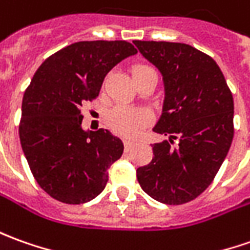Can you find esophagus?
Here are the masks:
<instances>
[{
  "instance_id": "obj_1",
  "label": "esophagus",
  "mask_w": 250,
  "mask_h": 250,
  "mask_svg": "<svg viewBox=\"0 0 250 250\" xmlns=\"http://www.w3.org/2000/svg\"><path fill=\"white\" fill-rule=\"evenodd\" d=\"M132 146H134V142H132V141H130V139H125V150L128 152V150H130V149H131Z\"/></svg>"
}]
</instances>
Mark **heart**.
<instances>
[{
	"mask_svg": "<svg viewBox=\"0 0 250 250\" xmlns=\"http://www.w3.org/2000/svg\"><path fill=\"white\" fill-rule=\"evenodd\" d=\"M153 69L145 64H137L131 69L132 78L137 79L144 74L152 72ZM108 125L115 132L125 137H135L142 131L150 122V113L145 109H132L127 106H116L108 113Z\"/></svg>",
	"mask_w": 250,
	"mask_h": 250,
	"instance_id": "heart-1",
	"label": "heart"
}]
</instances>
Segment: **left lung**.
Returning a JSON list of instances; mask_svg holds the SVG:
<instances>
[{"label": "left lung", "instance_id": "obj_1", "mask_svg": "<svg viewBox=\"0 0 250 250\" xmlns=\"http://www.w3.org/2000/svg\"><path fill=\"white\" fill-rule=\"evenodd\" d=\"M134 43L163 76V112L153 131L169 137L152 146V161L137 169L138 182L159 203H189L212 183L231 146V91L216 61L196 47L163 41Z\"/></svg>", "mask_w": 250, "mask_h": 250}]
</instances>
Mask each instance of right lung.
<instances>
[{"instance_id":"right-lung-1","label":"right lung","mask_w":250,"mask_h":250,"mask_svg":"<svg viewBox=\"0 0 250 250\" xmlns=\"http://www.w3.org/2000/svg\"><path fill=\"white\" fill-rule=\"evenodd\" d=\"M137 53L125 41H82L47 57L21 104L20 144L35 181L54 200L84 204L106 186L123 154L109 130L82 128V105L98 97L104 78Z\"/></svg>"}]
</instances>
